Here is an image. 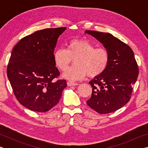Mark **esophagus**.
I'll list each match as a JSON object with an SVG mask.
<instances>
[{"label": "esophagus", "mask_w": 148, "mask_h": 148, "mask_svg": "<svg viewBox=\"0 0 148 148\" xmlns=\"http://www.w3.org/2000/svg\"><path fill=\"white\" fill-rule=\"evenodd\" d=\"M78 85V84L77 83H74V82H67V86L71 87V86H76Z\"/></svg>", "instance_id": "obj_1"}]
</instances>
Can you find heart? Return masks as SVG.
<instances>
[{
	"label": "heart",
	"instance_id": "obj_1",
	"mask_svg": "<svg viewBox=\"0 0 148 148\" xmlns=\"http://www.w3.org/2000/svg\"><path fill=\"white\" fill-rule=\"evenodd\" d=\"M56 66L64 71L74 59V64L63 72L62 76L69 81H77L86 76L96 77L101 74L108 64V51L102 47L95 48L94 44L84 39H72L67 49L57 48L53 54Z\"/></svg>",
	"mask_w": 148,
	"mask_h": 148
}]
</instances>
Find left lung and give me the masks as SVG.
<instances>
[{"label":"left lung","instance_id":"1","mask_svg":"<svg viewBox=\"0 0 148 148\" xmlns=\"http://www.w3.org/2000/svg\"><path fill=\"white\" fill-rule=\"evenodd\" d=\"M103 45L109 53L108 64L89 82L92 87L88 106L99 114H108L125 106L131 99L138 67L132 49L110 33L86 31Z\"/></svg>","mask_w":148,"mask_h":148}]
</instances>
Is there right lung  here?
<instances>
[{"mask_svg":"<svg viewBox=\"0 0 148 148\" xmlns=\"http://www.w3.org/2000/svg\"><path fill=\"white\" fill-rule=\"evenodd\" d=\"M66 27L46 29L20 40L12 49L7 76L15 96L32 111L46 112L60 101L67 86L53 61L57 39Z\"/></svg>","mask_w":148,"mask_h":148,"instance_id":"right-lung-1","label":"right lung"}]
</instances>
